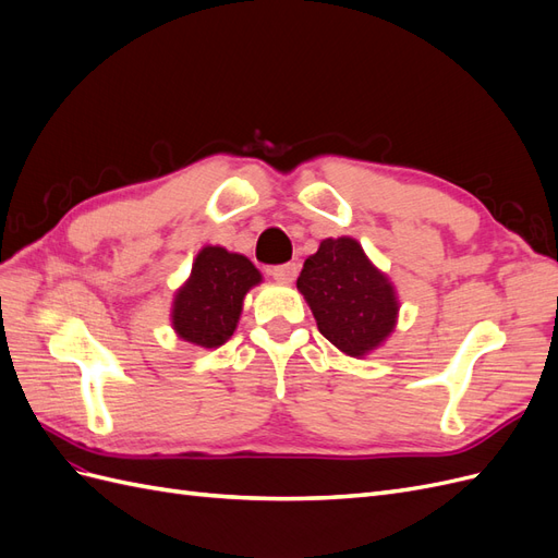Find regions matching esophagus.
<instances>
[{"instance_id": "34e87169", "label": "esophagus", "mask_w": 558, "mask_h": 558, "mask_svg": "<svg viewBox=\"0 0 558 558\" xmlns=\"http://www.w3.org/2000/svg\"><path fill=\"white\" fill-rule=\"evenodd\" d=\"M269 275H272L277 281L281 283H291L298 277V263H283V265H275L269 269Z\"/></svg>"}]
</instances>
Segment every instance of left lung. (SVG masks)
I'll use <instances>...</instances> for the list:
<instances>
[{"label":"left lung","mask_w":558,"mask_h":558,"mask_svg":"<svg viewBox=\"0 0 558 558\" xmlns=\"http://www.w3.org/2000/svg\"><path fill=\"white\" fill-rule=\"evenodd\" d=\"M298 289L310 302L320 335L349 356H365L396 326L393 286L351 238L320 242L302 265Z\"/></svg>","instance_id":"1"}]
</instances>
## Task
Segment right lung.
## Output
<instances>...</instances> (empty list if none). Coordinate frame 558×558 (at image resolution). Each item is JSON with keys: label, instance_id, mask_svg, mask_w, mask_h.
I'll list each match as a JSON object with an SVG mask.
<instances>
[{"label": "right lung", "instance_id": "right-lung-1", "mask_svg": "<svg viewBox=\"0 0 558 558\" xmlns=\"http://www.w3.org/2000/svg\"><path fill=\"white\" fill-rule=\"evenodd\" d=\"M260 272L240 253L205 246L193 263L191 279L177 293L172 324L179 337L197 347H221L238 328L242 300Z\"/></svg>", "mask_w": 558, "mask_h": 558}]
</instances>
